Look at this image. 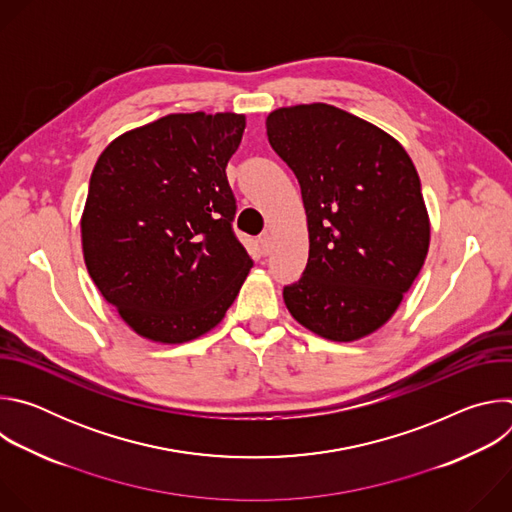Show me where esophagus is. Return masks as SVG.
Returning <instances> with one entry per match:
<instances>
[{"label":"esophagus","mask_w":512,"mask_h":512,"mask_svg":"<svg viewBox=\"0 0 512 512\" xmlns=\"http://www.w3.org/2000/svg\"><path fill=\"white\" fill-rule=\"evenodd\" d=\"M259 247H261V253H263V255L269 253V249H271V235H269L267 231L259 235Z\"/></svg>","instance_id":"34e87169"}]
</instances>
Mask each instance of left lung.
<instances>
[{"instance_id": "8db88e82", "label": "left lung", "mask_w": 512, "mask_h": 512, "mask_svg": "<svg viewBox=\"0 0 512 512\" xmlns=\"http://www.w3.org/2000/svg\"><path fill=\"white\" fill-rule=\"evenodd\" d=\"M275 154L300 182L310 257L283 302L304 328L352 342L395 314L429 249L417 170L381 127L326 103L267 115Z\"/></svg>"}]
</instances>
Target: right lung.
Listing matches in <instances>:
<instances>
[{"label": "right lung", "mask_w": 512, "mask_h": 512, "mask_svg": "<svg viewBox=\"0 0 512 512\" xmlns=\"http://www.w3.org/2000/svg\"><path fill=\"white\" fill-rule=\"evenodd\" d=\"M239 113H172L115 137L99 156L81 241L101 296L139 336L182 344L221 322L253 259L233 233L227 164Z\"/></svg>", "instance_id": "obj_1"}]
</instances>
